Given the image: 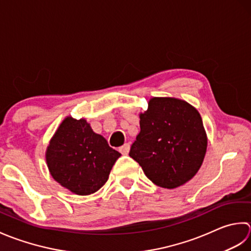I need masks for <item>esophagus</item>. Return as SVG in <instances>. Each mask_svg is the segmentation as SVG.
Returning <instances> with one entry per match:
<instances>
[{
  "label": "esophagus",
  "instance_id": "1",
  "mask_svg": "<svg viewBox=\"0 0 251 251\" xmlns=\"http://www.w3.org/2000/svg\"><path fill=\"white\" fill-rule=\"evenodd\" d=\"M119 151L121 152L122 155H127V154H129V151H130V144H129V143H126V144H125L124 146H121L119 148Z\"/></svg>",
  "mask_w": 251,
  "mask_h": 251
}]
</instances>
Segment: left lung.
I'll return each mask as SVG.
<instances>
[{
  "mask_svg": "<svg viewBox=\"0 0 251 251\" xmlns=\"http://www.w3.org/2000/svg\"><path fill=\"white\" fill-rule=\"evenodd\" d=\"M141 131L129 155L156 185L176 188L201 167L207 134L195 107L175 97H152L140 114Z\"/></svg>",
  "mask_w": 251,
  "mask_h": 251,
  "instance_id": "1",
  "label": "left lung"
}]
</instances>
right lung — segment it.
Masks as SVG:
<instances>
[{"instance_id": "1", "label": "right lung", "mask_w": 251, "mask_h": 251, "mask_svg": "<svg viewBox=\"0 0 251 251\" xmlns=\"http://www.w3.org/2000/svg\"><path fill=\"white\" fill-rule=\"evenodd\" d=\"M120 156L85 119L73 117L61 122L45 152L54 180L81 196L93 194L104 185Z\"/></svg>"}]
</instances>
